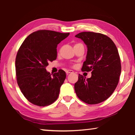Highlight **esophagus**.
<instances>
[{"label":"esophagus","mask_w":135,"mask_h":135,"mask_svg":"<svg viewBox=\"0 0 135 135\" xmlns=\"http://www.w3.org/2000/svg\"><path fill=\"white\" fill-rule=\"evenodd\" d=\"M74 73V71H73V70H67V71H66V73H67V75L70 74V73Z\"/></svg>","instance_id":"34e87169"}]
</instances>
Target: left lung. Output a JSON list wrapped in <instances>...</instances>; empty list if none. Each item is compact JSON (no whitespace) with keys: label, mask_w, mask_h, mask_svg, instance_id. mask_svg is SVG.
Masks as SVG:
<instances>
[{"label":"left lung","mask_w":135,"mask_h":135,"mask_svg":"<svg viewBox=\"0 0 135 135\" xmlns=\"http://www.w3.org/2000/svg\"><path fill=\"white\" fill-rule=\"evenodd\" d=\"M75 37L83 40L88 48L81 70L92 71L88 79L79 74L75 92L86 104L100 103L112 95L119 81L122 67L117 48L110 38L100 33L81 32Z\"/></svg>","instance_id":"8db88e82"}]
</instances>
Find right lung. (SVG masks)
Wrapping results in <instances>:
<instances>
[{"mask_svg": "<svg viewBox=\"0 0 135 135\" xmlns=\"http://www.w3.org/2000/svg\"><path fill=\"white\" fill-rule=\"evenodd\" d=\"M51 30L30 35L18 50L15 59L17 80L22 94L31 103L47 106L57 99L66 74L59 70L52 76L46 67L57 57V46L69 36Z\"/></svg>", "mask_w": 135, "mask_h": 135, "instance_id": "1", "label": "right lung"}]
</instances>
